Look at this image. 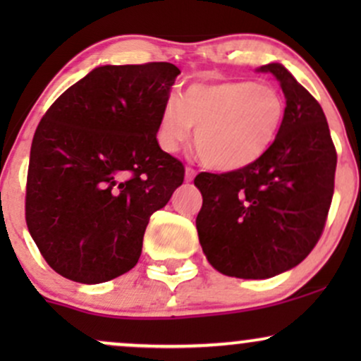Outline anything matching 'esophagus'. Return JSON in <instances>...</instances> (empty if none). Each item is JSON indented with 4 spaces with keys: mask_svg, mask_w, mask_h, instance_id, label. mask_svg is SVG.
<instances>
[{
    "mask_svg": "<svg viewBox=\"0 0 361 361\" xmlns=\"http://www.w3.org/2000/svg\"><path fill=\"white\" fill-rule=\"evenodd\" d=\"M195 175H197V171H195L193 168H190V166L185 168V181H186V183H190V181H193Z\"/></svg>",
    "mask_w": 361,
    "mask_h": 361,
    "instance_id": "obj_1",
    "label": "esophagus"
}]
</instances>
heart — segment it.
Listing matches in <instances>:
<instances>
[{
	"label": "heart",
	"instance_id": "obj_1",
	"mask_svg": "<svg viewBox=\"0 0 361 361\" xmlns=\"http://www.w3.org/2000/svg\"><path fill=\"white\" fill-rule=\"evenodd\" d=\"M285 114L283 94L267 82H193L180 98L164 102L156 135L161 149L175 152L195 127L202 163L215 171H239L267 154Z\"/></svg>",
	"mask_w": 361,
	"mask_h": 361
}]
</instances>
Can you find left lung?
I'll return each mask as SVG.
<instances>
[{"instance_id":"1","label":"left lung","mask_w":361,"mask_h":361,"mask_svg":"<svg viewBox=\"0 0 361 361\" xmlns=\"http://www.w3.org/2000/svg\"><path fill=\"white\" fill-rule=\"evenodd\" d=\"M256 71L271 73L285 94L279 137L251 166L195 178L204 255L222 275L246 280L271 279L307 258L324 229L338 159L316 98L279 62Z\"/></svg>"}]
</instances>
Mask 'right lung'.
<instances>
[{
    "instance_id": "1",
    "label": "right lung",
    "mask_w": 361,
    "mask_h": 361,
    "mask_svg": "<svg viewBox=\"0 0 361 361\" xmlns=\"http://www.w3.org/2000/svg\"><path fill=\"white\" fill-rule=\"evenodd\" d=\"M180 69L100 66L40 120L30 149L25 219L49 267L103 283L137 264L149 217L183 183L159 147L157 120Z\"/></svg>"
}]
</instances>
